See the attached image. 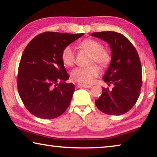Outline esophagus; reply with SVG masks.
Instances as JSON below:
<instances>
[{
  "mask_svg": "<svg viewBox=\"0 0 157 157\" xmlns=\"http://www.w3.org/2000/svg\"><path fill=\"white\" fill-rule=\"evenodd\" d=\"M78 87H83V88H88V89H90L91 88V87L93 86L92 85H88V84H78Z\"/></svg>",
  "mask_w": 157,
  "mask_h": 157,
  "instance_id": "1",
  "label": "esophagus"
}]
</instances>
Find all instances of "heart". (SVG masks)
<instances>
[{"instance_id": "heart-1", "label": "heart", "mask_w": 157, "mask_h": 157, "mask_svg": "<svg viewBox=\"0 0 157 157\" xmlns=\"http://www.w3.org/2000/svg\"><path fill=\"white\" fill-rule=\"evenodd\" d=\"M80 46L91 53V63L96 62L103 67L108 66L110 63L111 53L107 50L102 48V45L100 42L93 39H86L81 42ZM62 60L67 66H72L75 63V52L73 46L68 45L63 49ZM99 74V66L94 64L88 67H78L73 69L71 75L73 80L83 84H89L94 82L95 78Z\"/></svg>"}]
</instances>
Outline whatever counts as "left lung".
I'll return each instance as SVG.
<instances>
[{"label":"left lung","instance_id":"left-lung-1","mask_svg":"<svg viewBox=\"0 0 157 157\" xmlns=\"http://www.w3.org/2000/svg\"><path fill=\"white\" fill-rule=\"evenodd\" d=\"M91 36L109 45L111 59L103 80L113 84L112 90L102 88L95 105L102 112L122 115L136 104L142 86V68L136 48L122 34L112 31L93 33Z\"/></svg>","mask_w":157,"mask_h":157}]
</instances>
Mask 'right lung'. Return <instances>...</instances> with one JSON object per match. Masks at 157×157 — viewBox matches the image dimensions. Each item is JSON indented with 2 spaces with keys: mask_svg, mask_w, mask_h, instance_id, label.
Segmentation results:
<instances>
[{
  "mask_svg": "<svg viewBox=\"0 0 157 157\" xmlns=\"http://www.w3.org/2000/svg\"><path fill=\"white\" fill-rule=\"evenodd\" d=\"M83 35L46 32L25 47L18 66L17 88L25 107L34 116L52 119L67 109L75 86L66 82L69 76L62 52Z\"/></svg>",
  "mask_w": 157,
  "mask_h": 157,
  "instance_id": "right-lung-1",
  "label": "right lung"
}]
</instances>
